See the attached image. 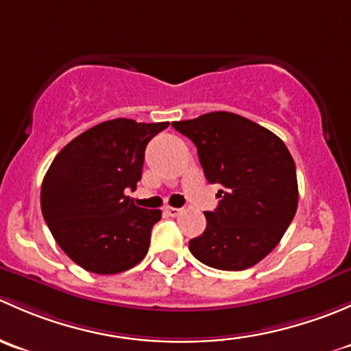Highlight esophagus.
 I'll return each instance as SVG.
<instances>
[{"instance_id": "esophagus-1", "label": "esophagus", "mask_w": 351, "mask_h": 351, "mask_svg": "<svg viewBox=\"0 0 351 351\" xmlns=\"http://www.w3.org/2000/svg\"><path fill=\"white\" fill-rule=\"evenodd\" d=\"M180 212H182V208H176V207H165V214L169 215V217H175V215H178Z\"/></svg>"}]
</instances>
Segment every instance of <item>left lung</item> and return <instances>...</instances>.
<instances>
[{"instance_id": "1", "label": "left lung", "mask_w": 351, "mask_h": 351, "mask_svg": "<svg viewBox=\"0 0 351 351\" xmlns=\"http://www.w3.org/2000/svg\"><path fill=\"white\" fill-rule=\"evenodd\" d=\"M197 146L208 183H219L217 208L190 239L193 256L217 270L239 271L263 260L292 222L299 202L295 162L280 137L231 112L173 122Z\"/></svg>"}]
</instances>
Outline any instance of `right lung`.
I'll list each match as a JSON object with an SVG mask.
<instances>
[{
    "mask_svg": "<svg viewBox=\"0 0 351 351\" xmlns=\"http://www.w3.org/2000/svg\"><path fill=\"white\" fill-rule=\"evenodd\" d=\"M168 125L107 120L71 141L49 166L42 215L56 243L84 270L120 274L146 256L161 210L139 208L125 190H136L147 143Z\"/></svg>",
    "mask_w": 351,
    "mask_h": 351,
    "instance_id": "1",
    "label": "right lung"
}]
</instances>
